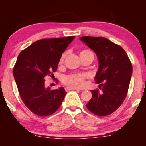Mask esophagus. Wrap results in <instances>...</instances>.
<instances>
[{
	"label": "esophagus",
	"mask_w": 146,
	"mask_h": 146,
	"mask_svg": "<svg viewBox=\"0 0 146 146\" xmlns=\"http://www.w3.org/2000/svg\"><path fill=\"white\" fill-rule=\"evenodd\" d=\"M65 90L66 91H69L72 90H78V89L76 88H73V87H66L65 88Z\"/></svg>",
	"instance_id": "obj_1"
}]
</instances>
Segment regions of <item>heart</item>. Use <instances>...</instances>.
I'll return each instance as SVG.
<instances>
[{
    "instance_id": "heart-1",
    "label": "heart",
    "mask_w": 146,
    "mask_h": 146,
    "mask_svg": "<svg viewBox=\"0 0 146 146\" xmlns=\"http://www.w3.org/2000/svg\"><path fill=\"white\" fill-rule=\"evenodd\" d=\"M88 50H84L81 51L80 54L88 52ZM66 54H63L60 58L58 64L62 65L63 64ZM88 75L86 73H75L66 76L63 79V82L66 85L72 86L74 88H82L85 84V79L88 78Z\"/></svg>"
}]
</instances>
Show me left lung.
<instances>
[{
	"label": "left lung",
	"mask_w": 146,
	"mask_h": 146,
	"mask_svg": "<svg viewBox=\"0 0 146 146\" xmlns=\"http://www.w3.org/2000/svg\"><path fill=\"white\" fill-rule=\"evenodd\" d=\"M95 53L98 69L95 80L98 90H91L92 97L86 107L96 115L104 117L115 111L123 103L129 88L133 68L122 47L104 37L80 38Z\"/></svg>",
	"instance_id": "obj_1"
}]
</instances>
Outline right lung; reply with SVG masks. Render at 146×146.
<instances>
[{
  "mask_svg": "<svg viewBox=\"0 0 146 146\" xmlns=\"http://www.w3.org/2000/svg\"><path fill=\"white\" fill-rule=\"evenodd\" d=\"M75 36L42 39L19 54L13 73L22 100L38 116L53 114L67 93L63 87L51 90L45 78L56 71L62 53Z\"/></svg>",
  "mask_w": 146,
  "mask_h": 146,
  "instance_id": "add662e5",
  "label": "right lung"
}]
</instances>
